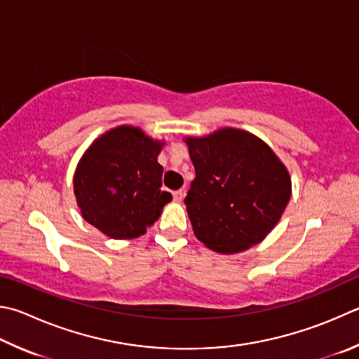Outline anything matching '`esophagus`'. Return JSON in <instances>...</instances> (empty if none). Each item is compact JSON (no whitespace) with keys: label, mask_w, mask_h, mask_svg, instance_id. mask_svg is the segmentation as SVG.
<instances>
[{"label":"esophagus","mask_w":359,"mask_h":359,"mask_svg":"<svg viewBox=\"0 0 359 359\" xmlns=\"http://www.w3.org/2000/svg\"><path fill=\"white\" fill-rule=\"evenodd\" d=\"M184 196H185V191L184 190H175L172 193V198H174L175 202H180L182 199H184Z\"/></svg>","instance_id":"obj_1"}]
</instances>
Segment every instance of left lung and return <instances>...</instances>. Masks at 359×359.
<instances>
[{"instance_id": "obj_1", "label": "left lung", "mask_w": 359, "mask_h": 359, "mask_svg": "<svg viewBox=\"0 0 359 359\" xmlns=\"http://www.w3.org/2000/svg\"><path fill=\"white\" fill-rule=\"evenodd\" d=\"M187 144L196 171L185 198L194 236L223 254L262 242L292 193L290 175L275 152L237 128L187 138Z\"/></svg>"}]
</instances>
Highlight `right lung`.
Listing matches in <instances>:
<instances>
[{"label": "right lung", "mask_w": 359, "mask_h": 359, "mask_svg": "<svg viewBox=\"0 0 359 359\" xmlns=\"http://www.w3.org/2000/svg\"><path fill=\"white\" fill-rule=\"evenodd\" d=\"M163 142L122 126L94 141L74 175L83 218L111 238L142 236L172 199L161 190Z\"/></svg>", "instance_id": "obj_1"}]
</instances>
